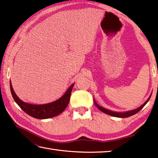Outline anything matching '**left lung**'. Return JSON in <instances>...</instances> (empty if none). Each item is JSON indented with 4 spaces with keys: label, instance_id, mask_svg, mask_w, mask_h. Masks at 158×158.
<instances>
[{
    "label": "left lung",
    "instance_id": "left-lung-1",
    "mask_svg": "<svg viewBox=\"0 0 158 158\" xmlns=\"http://www.w3.org/2000/svg\"><path fill=\"white\" fill-rule=\"evenodd\" d=\"M150 98H151V96L148 98V100H147L145 102H144L142 105H141V106H139V107L136 109H134V110H132V111H125V112H116V111H110L109 110V109H106L105 108H103L102 107V106H100V105H98L97 103L95 102V101L94 100V103L95 106H97V107L100 109V111H102V112H104V113H105L106 114L108 115H110V116H114V117H118V118H127V117H130L131 116H133V115H135V114L138 113L139 111L141 109H142L144 106H145L146 105V103L148 102V100H150Z\"/></svg>",
    "mask_w": 158,
    "mask_h": 158
}]
</instances>
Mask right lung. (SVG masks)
Segmentation results:
<instances>
[{
  "instance_id": "right-lung-1",
  "label": "right lung",
  "mask_w": 158,
  "mask_h": 158,
  "mask_svg": "<svg viewBox=\"0 0 158 158\" xmlns=\"http://www.w3.org/2000/svg\"><path fill=\"white\" fill-rule=\"evenodd\" d=\"M10 84L12 95L17 105L29 116L37 119L49 118L62 113L68 105L72 90L74 85V84H72L62 97L53 102L44 104V105H32L21 100L13 90L11 81L10 82Z\"/></svg>"
}]
</instances>
